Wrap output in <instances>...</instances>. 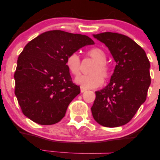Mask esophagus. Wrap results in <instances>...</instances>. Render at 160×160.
I'll return each instance as SVG.
<instances>
[{
  "mask_svg": "<svg viewBox=\"0 0 160 160\" xmlns=\"http://www.w3.org/2000/svg\"><path fill=\"white\" fill-rule=\"evenodd\" d=\"M86 90H87V89H86V88L82 87V86H80V92H84Z\"/></svg>",
  "mask_w": 160,
  "mask_h": 160,
  "instance_id": "obj_1",
  "label": "esophagus"
}]
</instances>
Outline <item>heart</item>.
<instances>
[{"mask_svg":"<svg viewBox=\"0 0 160 160\" xmlns=\"http://www.w3.org/2000/svg\"><path fill=\"white\" fill-rule=\"evenodd\" d=\"M87 55L95 61L89 71L91 74L80 76L76 79L77 83L86 89H95L103 84V79L108 80L111 77V67L107 63V55L102 49L94 47L87 51ZM66 65L74 76L80 74L81 61L77 52L68 55L66 59Z\"/></svg>","mask_w":160,"mask_h":160,"instance_id":"1","label":"heart"}]
</instances>
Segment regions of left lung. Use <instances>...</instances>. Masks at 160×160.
<instances>
[{"mask_svg": "<svg viewBox=\"0 0 160 160\" xmlns=\"http://www.w3.org/2000/svg\"><path fill=\"white\" fill-rule=\"evenodd\" d=\"M93 36L107 46L117 63L109 84L95 92L93 118L105 127L123 126L146 100L151 82L150 62L144 49L127 36L112 32Z\"/></svg>", "mask_w": 160, "mask_h": 160, "instance_id": "8db88e82", "label": "left lung"}]
</instances>
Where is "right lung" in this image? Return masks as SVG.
I'll return each instance as SVG.
<instances>
[{"instance_id": "right-lung-1", "label": "right lung", "mask_w": 160, "mask_h": 160, "mask_svg": "<svg viewBox=\"0 0 160 160\" xmlns=\"http://www.w3.org/2000/svg\"><path fill=\"white\" fill-rule=\"evenodd\" d=\"M94 41L86 35L60 30L44 32L20 53L14 74L15 95L23 114L40 125H52L65 117L80 94L72 82L66 59Z\"/></svg>"}]
</instances>
